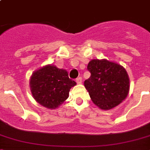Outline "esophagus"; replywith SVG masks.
<instances>
[{
  "instance_id": "obj_1",
  "label": "esophagus",
  "mask_w": 150,
  "mask_h": 150,
  "mask_svg": "<svg viewBox=\"0 0 150 150\" xmlns=\"http://www.w3.org/2000/svg\"><path fill=\"white\" fill-rule=\"evenodd\" d=\"M76 82H77L78 84H81L82 83V78L79 77L78 79H76Z\"/></svg>"
}]
</instances>
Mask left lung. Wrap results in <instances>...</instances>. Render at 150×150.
I'll return each instance as SVG.
<instances>
[{"label":"left lung","instance_id":"1","mask_svg":"<svg viewBox=\"0 0 150 150\" xmlns=\"http://www.w3.org/2000/svg\"><path fill=\"white\" fill-rule=\"evenodd\" d=\"M87 69L90 77L84 82L93 102L102 110L119 105L129 92V78L124 67L103 59L89 61Z\"/></svg>","mask_w":150,"mask_h":150}]
</instances>
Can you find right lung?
<instances>
[{
    "instance_id": "right-lung-1",
    "label": "right lung",
    "mask_w": 150,
    "mask_h": 150,
    "mask_svg": "<svg viewBox=\"0 0 150 150\" xmlns=\"http://www.w3.org/2000/svg\"><path fill=\"white\" fill-rule=\"evenodd\" d=\"M29 85L36 102L55 109L68 98L70 89L76 82L69 79L67 71L48 64L33 73Z\"/></svg>"
}]
</instances>
